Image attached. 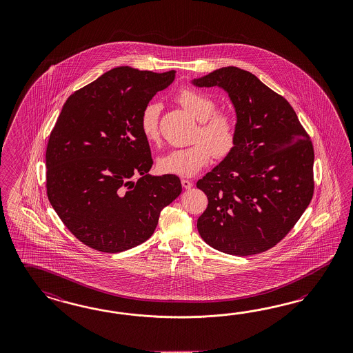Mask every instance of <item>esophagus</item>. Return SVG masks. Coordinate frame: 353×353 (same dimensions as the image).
I'll return each instance as SVG.
<instances>
[{"label": "esophagus", "instance_id": "esophagus-1", "mask_svg": "<svg viewBox=\"0 0 353 353\" xmlns=\"http://www.w3.org/2000/svg\"><path fill=\"white\" fill-rule=\"evenodd\" d=\"M181 185H183V188L190 190V188L193 187V183L191 181H188V179H181Z\"/></svg>", "mask_w": 353, "mask_h": 353}]
</instances>
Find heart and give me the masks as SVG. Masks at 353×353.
Here are the masks:
<instances>
[{"mask_svg":"<svg viewBox=\"0 0 353 353\" xmlns=\"http://www.w3.org/2000/svg\"><path fill=\"white\" fill-rule=\"evenodd\" d=\"M176 99L201 121L194 135L197 143L166 153L159 166L165 174L191 176L208 165L212 156L224 159L233 151L237 141V120L231 112L216 111L218 103L208 92L185 88L178 92ZM160 112L157 103H148L141 111L139 128L147 141H157L160 138Z\"/></svg>","mask_w":353,"mask_h":353,"instance_id":"obj_1","label":"heart"}]
</instances>
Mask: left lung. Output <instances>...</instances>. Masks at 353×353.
<instances>
[{
    "label": "left lung",
    "mask_w": 353,
    "mask_h": 353,
    "mask_svg": "<svg viewBox=\"0 0 353 353\" xmlns=\"http://www.w3.org/2000/svg\"><path fill=\"white\" fill-rule=\"evenodd\" d=\"M193 83L223 88L237 114L233 151L196 184L208 196L199 233L225 254L267 252L312 200L311 138L290 103L250 72L224 67Z\"/></svg>",
    "instance_id": "obj_1"
}]
</instances>
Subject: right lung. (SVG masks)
I'll return each instance as SVG.
<instances>
[{"instance_id":"1","label":"right lung","mask_w":353,"mask_h":353,"mask_svg":"<svg viewBox=\"0 0 353 353\" xmlns=\"http://www.w3.org/2000/svg\"><path fill=\"white\" fill-rule=\"evenodd\" d=\"M175 71L105 72L64 103L46 148V193L72 234L94 250L121 252L147 241L181 179L152 176L139 116ZM141 174L137 182L132 176Z\"/></svg>"}]
</instances>
